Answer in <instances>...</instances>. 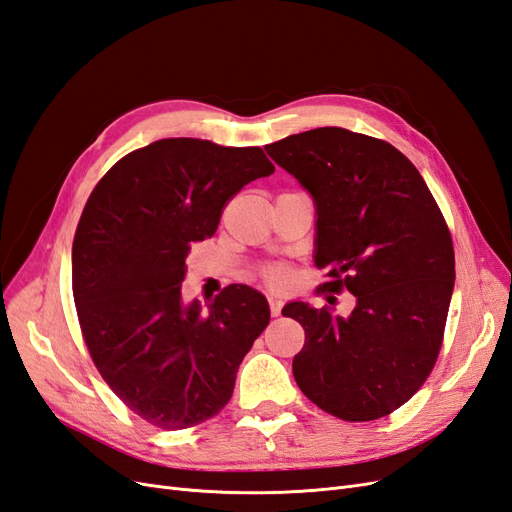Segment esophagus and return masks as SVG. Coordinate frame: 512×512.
I'll return each instance as SVG.
<instances>
[{
    "label": "esophagus",
    "instance_id": "1",
    "mask_svg": "<svg viewBox=\"0 0 512 512\" xmlns=\"http://www.w3.org/2000/svg\"><path fill=\"white\" fill-rule=\"evenodd\" d=\"M282 307H284L282 297H277V294H271V297H269V309H271V316H280Z\"/></svg>",
    "mask_w": 512,
    "mask_h": 512
}]
</instances>
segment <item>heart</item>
Here are the masks:
<instances>
[{
	"label": "heart",
	"instance_id": "b5f03b06",
	"mask_svg": "<svg viewBox=\"0 0 512 512\" xmlns=\"http://www.w3.org/2000/svg\"><path fill=\"white\" fill-rule=\"evenodd\" d=\"M288 269L286 267H280V265H273V267H267L265 271H262V282H265L267 286H284L288 282Z\"/></svg>",
	"mask_w": 512,
	"mask_h": 512
}]
</instances>
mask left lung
<instances>
[{"label":"left lung","mask_w":512,"mask_h":512,"mask_svg":"<svg viewBox=\"0 0 512 512\" xmlns=\"http://www.w3.org/2000/svg\"><path fill=\"white\" fill-rule=\"evenodd\" d=\"M265 149L314 198V262L329 277L318 292L356 297L346 318L303 301L282 309L305 331L294 380L320 410L376 421L438 361L455 286L451 230L416 166L380 138L316 128Z\"/></svg>","instance_id":"left-lung-1"}]
</instances>
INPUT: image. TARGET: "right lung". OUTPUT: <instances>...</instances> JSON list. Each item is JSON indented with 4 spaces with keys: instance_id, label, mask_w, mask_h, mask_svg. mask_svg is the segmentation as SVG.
<instances>
[{
    "instance_id": "1",
    "label": "right lung",
    "mask_w": 512,
    "mask_h": 512,
    "mask_svg": "<svg viewBox=\"0 0 512 512\" xmlns=\"http://www.w3.org/2000/svg\"><path fill=\"white\" fill-rule=\"evenodd\" d=\"M275 166L260 147L162 138L98 181L72 243L81 333L104 382L166 431L209 421L269 324V303L230 284L209 303L181 301L185 258L218 230L228 200Z\"/></svg>"
}]
</instances>
